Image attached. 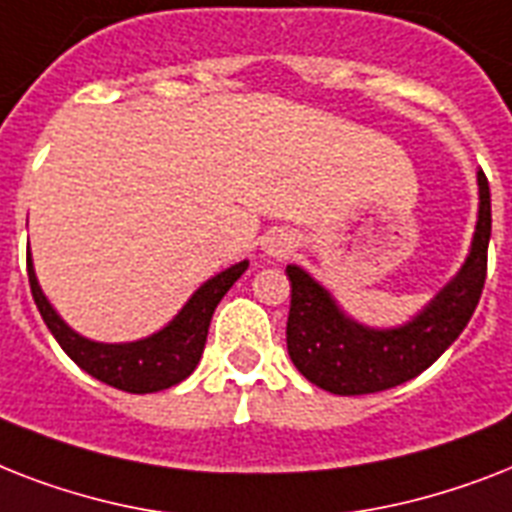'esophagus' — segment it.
Returning <instances> with one entry per match:
<instances>
[{
  "label": "esophagus",
  "instance_id": "esophagus-1",
  "mask_svg": "<svg viewBox=\"0 0 512 512\" xmlns=\"http://www.w3.org/2000/svg\"><path fill=\"white\" fill-rule=\"evenodd\" d=\"M263 249L273 257H287L295 249V236L284 228H273V231L265 233Z\"/></svg>",
  "mask_w": 512,
  "mask_h": 512
}]
</instances>
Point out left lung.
<instances>
[{
	"label": "left lung",
	"mask_w": 512,
	"mask_h": 512,
	"mask_svg": "<svg viewBox=\"0 0 512 512\" xmlns=\"http://www.w3.org/2000/svg\"><path fill=\"white\" fill-rule=\"evenodd\" d=\"M492 236L489 180L478 172V223L460 273L404 327L372 329L340 311L335 297L297 265H287L292 305L287 350L297 372L337 396L396 388L425 372L468 327L486 281Z\"/></svg>",
	"instance_id": "obj_1"
}]
</instances>
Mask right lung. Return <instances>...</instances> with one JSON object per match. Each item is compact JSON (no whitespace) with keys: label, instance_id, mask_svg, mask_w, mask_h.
<instances>
[{"label":"right lung","instance_id":"obj_1","mask_svg":"<svg viewBox=\"0 0 512 512\" xmlns=\"http://www.w3.org/2000/svg\"><path fill=\"white\" fill-rule=\"evenodd\" d=\"M26 265L36 308L42 313L52 337L60 342V348L66 350L74 364H79L84 372L92 374L95 380L106 382L111 388L127 390V393H156V390H167L177 382H183L196 369L201 353H204L212 313H215L225 292L236 284L241 273L247 271L249 263L241 260V263L231 265L223 273L204 281L193 292L191 300L183 305V311L156 335L138 342H119V345L116 342L111 345V342L87 340L68 327L66 321L55 313L50 300L44 297L39 281H36L31 252L26 255Z\"/></svg>","mask_w":512,"mask_h":512}]
</instances>
